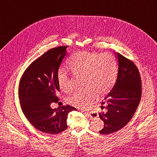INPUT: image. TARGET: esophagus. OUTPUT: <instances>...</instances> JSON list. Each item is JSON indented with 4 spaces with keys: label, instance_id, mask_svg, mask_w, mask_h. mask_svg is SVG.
Returning <instances> with one entry per match:
<instances>
[{
    "label": "esophagus",
    "instance_id": "esophagus-1",
    "mask_svg": "<svg viewBox=\"0 0 157 157\" xmlns=\"http://www.w3.org/2000/svg\"><path fill=\"white\" fill-rule=\"evenodd\" d=\"M82 112H85L86 114H87L89 117H98V115H96V116H94V115H93V114H91V113L90 112H86L85 111H83V110H82Z\"/></svg>",
    "mask_w": 157,
    "mask_h": 157
}]
</instances>
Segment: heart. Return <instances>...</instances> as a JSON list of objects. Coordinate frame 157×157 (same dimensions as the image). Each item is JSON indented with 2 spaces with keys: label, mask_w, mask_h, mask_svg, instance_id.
Returning a JSON list of instances; mask_svg holds the SVG:
<instances>
[{
  "label": "heart",
  "mask_w": 157,
  "mask_h": 157,
  "mask_svg": "<svg viewBox=\"0 0 157 157\" xmlns=\"http://www.w3.org/2000/svg\"><path fill=\"white\" fill-rule=\"evenodd\" d=\"M69 68L76 77H83V90L75 92L67 99L78 107H85L98 96L108 93L114 85L118 71L117 61L111 53L80 51L68 59ZM58 83L63 91L70 89L69 75L63 69L58 74Z\"/></svg>",
  "instance_id": "1"
}]
</instances>
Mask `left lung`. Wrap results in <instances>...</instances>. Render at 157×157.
<instances>
[{"label": "left lung", "instance_id": "1", "mask_svg": "<svg viewBox=\"0 0 157 157\" xmlns=\"http://www.w3.org/2000/svg\"><path fill=\"white\" fill-rule=\"evenodd\" d=\"M117 54V78L109 94L102 101L104 121L101 134H109L121 129L132 119L139 105L142 95V82L137 67L131 60Z\"/></svg>", "mask_w": 157, "mask_h": 157}]
</instances>
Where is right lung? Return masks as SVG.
I'll list each match as a JSON object with an SVG mask.
<instances>
[{"instance_id": "right-lung-1", "label": "right lung", "mask_w": 157, "mask_h": 157, "mask_svg": "<svg viewBox=\"0 0 157 157\" xmlns=\"http://www.w3.org/2000/svg\"><path fill=\"white\" fill-rule=\"evenodd\" d=\"M67 46L50 49L25 69L20 79L19 98L23 114L39 131L57 134L67 128L69 113L77 109L71 106H63L53 109L52 102L59 98L58 71Z\"/></svg>"}]
</instances>
